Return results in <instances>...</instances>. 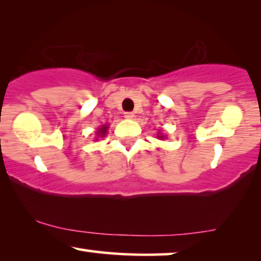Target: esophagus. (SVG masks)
I'll use <instances>...</instances> for the list:
<instances>
[{
    "label": "esophagus",
    "instance_id": "esophagus-1",
    "mask_svg": "<svg viewBox=\"0 0 261 261\" xmlns=\"http://www.w3.org/2000/svg\"><path fill=\"white\" fill-rule=\"evenodd\" d=\"M124 117L126 118V119H134L135 114H134L133 112H125V113H124Z\"/></svg>",
    "mask_w": 261,
    "mask_h": 261
}]
</instances>
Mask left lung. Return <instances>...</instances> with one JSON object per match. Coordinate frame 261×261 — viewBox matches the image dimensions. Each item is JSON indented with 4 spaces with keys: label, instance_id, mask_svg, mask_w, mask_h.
Segmentation results:
<instances>
[{
    "label": "left lung",
    "instance_id": "1",
    "mask_svg": "<svg viewBox=\"0 0 261 261\" xmlns=\"http://www.w3.org/2000/svg\"><path fill=\"white\" fill-rule=\"evenodd\" d=\"M158 137H159V138H161V140H162V138H165V136H162V135H159Z\"/></svg>",
    "mask_w": 261,
    "mask_h": 261
}]
</instances>
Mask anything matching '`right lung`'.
<instances>
[{"label":"right lung","mask_w":261,"mask_h":261,"mask_svg":"<svg viewBox=\"0 0 261 261\" xmlns=\"http://www.w3.org/2000/svg\"><path fill=\"white\" fill-rule=\"evenodd\" d=\"M107 128H109V126H107V125L105 124V125H102V126H100L99 127V130H98V136H100V137H103L106 135V133H107Z\"/></svg>","instance_id":"add662e5"}]
</instances>
